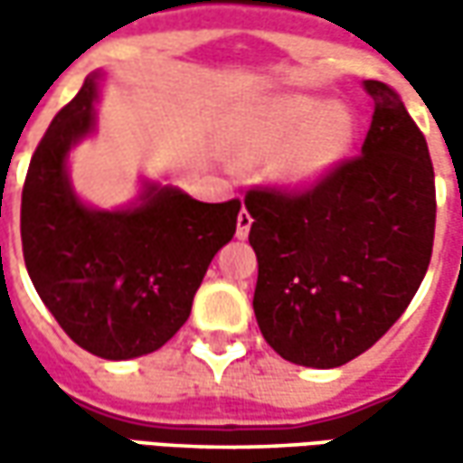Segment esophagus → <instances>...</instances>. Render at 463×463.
<instances>
[{
	"instance_id": "esophagus-1",
	"label": "esophagus",
	"mask_w": 463,
	"mask_h": 463,
	"mask_svg": "<svg viewBox=\"0 0 463 463\" xmlns=\"http://www.w3.org/2000/svg\"><path fill=\"white\" fill-rule=\"evenodd\" d=\"M250 226H252V216H250V211H247V208H241L240 216H237V240H247Z\"/></svg>"
}]
</instances>
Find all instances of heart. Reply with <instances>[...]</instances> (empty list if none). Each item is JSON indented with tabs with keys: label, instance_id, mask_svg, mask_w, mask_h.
Returning <instances> with one entry per match:
<instances>
[{
	"label": "heart",
	"instance_id": "heart-1",
	"mask_svg": "<svg viewBox=\"0 0 463 463\" xmlns=\"http://www.w3.org/2000/svg\"><path fill=\"white\" fill-rule=\"evenodd\" d=\"M355 118L343 102L314 95L268 99L247 120L241 156L260 162L273 152V180L286 190H307L327 177L350 152Z\"/></svg>",
	"mask_w": 463,
	"mask_h": 463
}]
</instances>
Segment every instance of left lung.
I'll return each instance as SVG.
<instances>
[{
    "label": "left lung",
    "instance_id": "obj_1",
    "mask_svg": "<svg viewBox=\"0 0 463 463\" xmlns=\"http://www.w3.org/2000/svg\"><path fill=\"white\" fill-rule=\"evenodd\" d=\"M373 118L361 156L304 193L250 190L255 317L280 358L337 368L418 294L436 234V175L400 95L365 80Z\"/></svg>",
    "mask_w": 463,
    "mask_h": 463
}]
</instances>
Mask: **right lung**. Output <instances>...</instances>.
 <instances>
[{
    "mask_svg": "<svg viewBox=\"0 0 463 463\" xmlns=\"http://www.w3.org/2000/svg\"><path fill=\"white\" fill-rule=\"evenodd\" d=\"M102 71L90 74L30 159L20 234L27 276L61 329L105 361L154 353L183 327L213 255L237 232L241 203H201L141 183L131 205H87L69 154L95 131Z\"/></svg>",
    "mask_w": 463,
    "mask_h": 463,
    "instance_id": "add662e5",
    "label": "right lung"
}]
</instances>
